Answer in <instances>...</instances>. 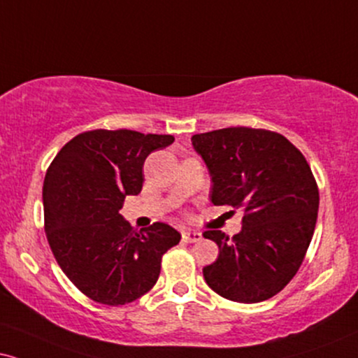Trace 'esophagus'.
I'll return each mask as SVG.
<instances>
[{
	"instance_id": "obj_1",
	"label": "esophagus",
	"mask_w": 358,
	"mask_h": 358,
	"mask_svg": "<svg viewBox=\"0 0 358 358\" xmlns=\"http://www.w3.org/2000/svg\"><path fill=\"white\" fill-rule=\"evenodd\" d=\"M182 238L187 243H196V241H200V239H201V233L189 231V229H185V231L182 233Z\"/></svg>"
}]
</instances>
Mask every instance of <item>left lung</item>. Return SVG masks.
<instances>
[{
    "label": "left lung",
    "mask_w": 358,
    "mask_h": 358,
    "mask_svg": "<svg viewBox=\"0 0 358 358\" xmlns=\"http://www.w3.org/2000/svg\"><path fill=\"white\" fill-rule=\"evenodd\" d=\"M192 143L210 170L213 205L244 211L233 238L203 233L220 248L203 268L206 284L243 304L271 299L299 271L317 221L319 188L306 157L284 135L250 127L196 134Z\"/></svg>",
    "instance_id": "left-lung-1"
}]
</instances>
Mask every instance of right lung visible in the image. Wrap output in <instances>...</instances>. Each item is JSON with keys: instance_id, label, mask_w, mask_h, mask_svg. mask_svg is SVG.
<instances>
[{"instance_id": "obj_1", "label": "right lung", "mask_w": 358, "mask_h": 358, "mask_svg": "<svg viewBox=\"0 0 358 358\" xmlns=\"http://www.w3.org/2000/svg\"><path fill=\"white\" fill-rule=\"evenodd\" d=\"M171 135L89 130L49 165L43 187L44 229L57 264L89 299L134 302L155 286L162 256L182 234L165 223L135 229L122 218L127 194H138L143 164L173 143Z\"/></svg>"}]
</instances>
